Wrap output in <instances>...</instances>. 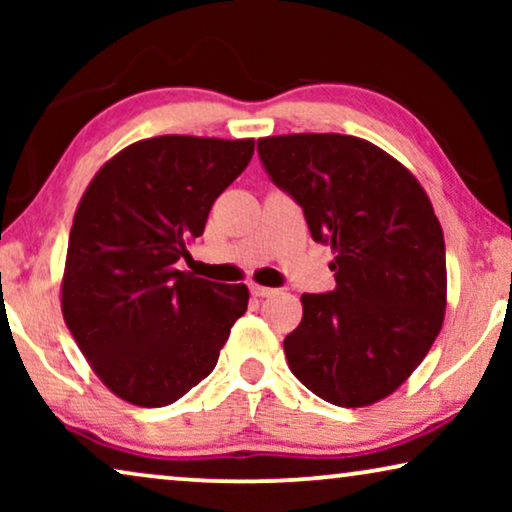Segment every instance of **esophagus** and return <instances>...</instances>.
<instances>
[{
	"label": "esophagus",
	"mask_w": 512,
	"mask_h": 512,
	"mask_svg": "<svg viewBox=\"0 0 512 512\" xmlns=\"http://www.w3.org/2000/svg\"><path fill=\"white\" fill-rule=\"evenodd\" d=\"M249 289H251V296H256V298H270L277 293V289H270V286H258V284H251Z\"/></svg>",
	"instance_id": "34e87169"
}]
</instances>
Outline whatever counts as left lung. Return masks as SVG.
<instances>
[{"label":"left lung","mask_w":512,"mask_h":512,"mask_svg":"<svg viewBox=\"0 0 512 512\" xmlns=\"http://www.w3.org/2000/svg\"><path fill=\"white\" fill-rule=\"evenodd\" d=\"M279 191L300 205L314 242L335 249V289L303 293L286 335L291 373L312 394L361 408L401 387L445 317V240L424 188L366 139H258Z\"/></svg>","instance_id":"1"}]
</instances>
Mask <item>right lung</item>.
<instances>
[{"label":"right lung","instance_id":"obj_1","mask_svg":"<svg viewBox=\"0 0 512 512\" xmlns=\"http://www.w3.org/2000/svg\"><path fill=\"white\" fill-rule=\"evenodd\" d=\"M254 139L165 135L109 160L69 233L62 314L100 380L163 408L212 373L249 289L177 270L214 200L244 172Z\"/></svg>","mask_w":512,"mask_h":512}]
</instances>
